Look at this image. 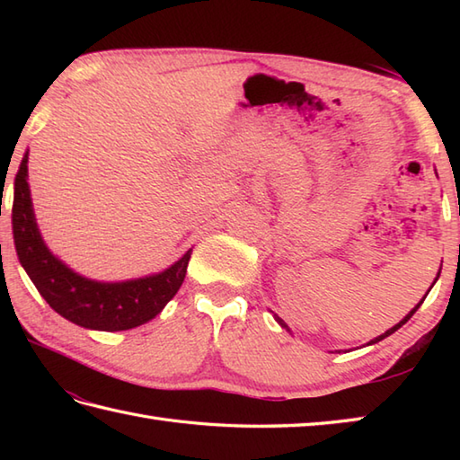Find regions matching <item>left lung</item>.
Instances as JSON below:
<instances>
[{
    "label": "left lung",
    "mask_w": 460,
    "mask_h": 460,
    "mask_svg": "<svg viewBox=\"0 0 460 460\" xmlns=\"http://www.w3.org/2000/svg\"><path fill=\"white\" fill-rule=\"evenodd\" d=\"M441 267H443V265H441ZM438 275H441V269H438V272H437V279L433 280V285H435V282L438 280ZM431 288H433V287H431ZM431 288H429V290H431ZM429 290H427V295H429ZM427 295H425V296L421 298V302H419V305H415V308H413L411 312H409V314H407V316H405L403 320H399V322H397V324H395L394 328H389V330H387V332H384V334H381V336H377V338H374V340H371V341H367V346H371V344H377V341H381V340H384V338H387V336H392V334H394V332H397L399 328H402V326L405 324V322H407L409 318H411V316L415 314V312H417V308L423 305V300L427 298ZM272 316H275V320L279 322V324H280L282 328H285V330H288V332H290V328L287 326V322H285V320H282V318H280V316H277V314H272Z\"/></svg>",
    "instance_id": "8db88e82"
}]
</instances>
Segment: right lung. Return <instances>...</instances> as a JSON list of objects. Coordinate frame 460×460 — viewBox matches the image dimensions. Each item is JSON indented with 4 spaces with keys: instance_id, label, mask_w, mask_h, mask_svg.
I'll list each match as a JSON object with an SVG mask.
<instances>
[{
    "instance_id": "1",
    "label": "right lung",
    "mask_w": 460,
    "mask_h": 460,
    "mask_svg": "<svg viewBox=\"0 0 460 460\" xmlns=\"http://www.w3.org/2000/svg\"><path fill=\"white\" fill-rule=\"evenodd\" d=\"M27 162L29 152L13 183V243L19 262L47 305L73 324L101 332L130 330L158 316L181 287L191 249L172 267L148 277L102 282L79 275L45 245L33 211Z\"/></svg>"
}]
</instances>
